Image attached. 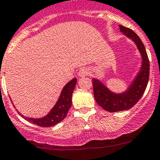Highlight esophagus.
<instances>
[{
	"label": "esophagus",
	"instance_id": "esophagus-1",
	"mask_svg": "<svg viewBox=\"0 0 160 160\" xmlns=\"http://www.w3.org/2000/svg\"><path fill=\"white\" fill-rule=\"evenodd\" d=\"M89 74V69H87L86 68H82L79 70L78 71V76L79 77H85V76L88 75Z\"/></svg>",
	"mask_w": 160,
	"mask_h": 160
}]
</instances>
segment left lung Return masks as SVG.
Listing matches in <instances>:
<instances>
[{"instance_id": "8db88e82", "label": "left lung", "mask_w": 160, "mask_h": 160, "mask_svg": "<svg viewBox=\"0 0 160 160\" xmlns=\"http://www.w3.org/2000/svg\"><path fill=\"white\" fill-rule=\"evenodd\" d=\"M119 29L125 35L135 42L142 57V65L133 82L122 93L112 92L98 79L92 78L96 101L103 109L109 112H122L133 108L144 94L149 79V60L141 38L131 29L122 25H119Z\"/></svg>"}]
</instances>
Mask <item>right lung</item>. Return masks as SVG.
I'll return each mask as SVG.
<instances>
[{
    "instance_id": "obj_1",
    "label": "right lung",
    "mask_w": 160,
    "mask_h": 160,
    "mask_svg": "<svg viewBox=\"0 0 160 160\" xmlns=\"http://www.w3.org/2000/svg\"><path fill=\"white\" fill-rule=\"evenodd\" d=\"M76 82H77V78H74L63 87L58 101L56 102V104H55L54 107L46 116L41 118H32L24 116V115H21L19 112H18L27 121L38 125L39 127H53L57 123L60 122L62 120H63V118L67 116V114H68L69 109L71 108V103H72V100H71L72 93L74 87H75Z\"/></svg>"
}]
</instances>
